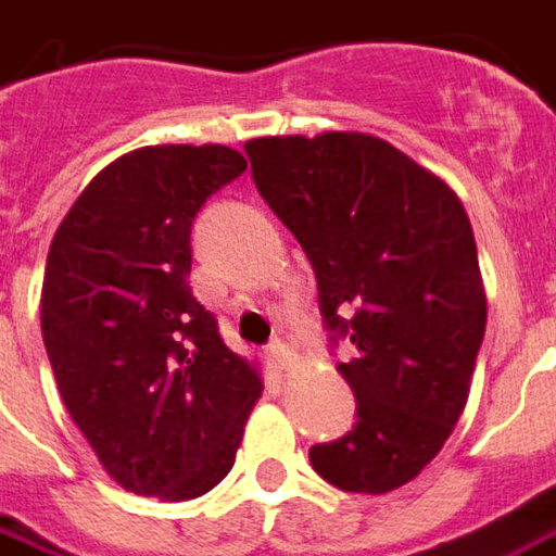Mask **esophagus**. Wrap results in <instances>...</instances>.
<instances>
[{"mask_svg": "<svg viewBox=\"0 0 556 556\" xmlns=\"http://www.w3.org/2000/svg\"><path fill=\"white\" fill-rule=\"evenodd\" d=\"M267 358H270V364L277 367V370H286L291 361V349L286 343H270V349H267Z\"/></svg>", "mask_w": 556, "mask_h": 556, "instance_id": "1", "label": "esophagus"}]
</instances>
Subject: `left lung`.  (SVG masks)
Segmentation results:
<instances>
[{"instance_id":"obj_1","label":"left lung","mask_w":556,"mask_h":556,"mask_svg":"<svg viewBox=\"0 0 556 556\" xmlns=\"http://www.w3.org/2000/svg\"><path fill=\"white\" fill-rule=\"evenodd\" d=\"M243 150L313 265L325 325L355 345L337 370L358 421L313 445L309 464L340 491H397L452 437L484 337L467 211L442 177L364 131L252 138Z\"/></svg>"}]
</instances>
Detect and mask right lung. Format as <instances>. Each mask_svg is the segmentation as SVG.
<instances>
[{
    "label": "right lung",
    "mask_w": 556,
    "mask_h": 556,
    "mask_svg": "<svg viewBox=\"0 0 556 556\" xmlns=\"http://www.w3.org/2000/svg\"><path fill=\"white\" fill-rule=\"evenodd\" d=\"M243 170L223 143L131 150L89 180L50 243V367L104 472L131 494H207L262 397L258 367L223 343L189 289L192 219Z\"/></svg>",
    "instance_id": "right-lung-1"
}]
</instances>
